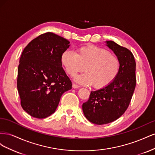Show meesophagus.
Returning <instances> with one entry per match:
<instances>
[{"instance_id": "esophagus-1", "label": "esophagus", "mask_w": 155, "mask_h": 155, "mask_svg": "<svg viewBox=\"0 0 155 155\" xmlns=\"http://www.w3.org/2000/svg\"><path fill=\"white\" fill-rule=\"evenodd\" d=\"M79 87H79L78 85H76V84H74V83L72 84V88H79Z\"/></svg>"}]
</instances>
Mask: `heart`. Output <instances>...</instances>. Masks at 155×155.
I'll return each instance as SVG.
<instances>
[{"instance_id":"heart-1","label":"heart","mask_w":155,"mask_h":155,"mask_svg":"<svg viewBox=\"0 0 155 155\" xmlns=\"http://www.w3.org/2000/svg\"><path fill=\"white\" fill-rule=\"evenodd\" d=\"M61 63L70 76L85 70L86 73L75 77L74 80L84 85L103 88L114 81L120 72L118 59L109 51L94 45L77 49V54L67 50L61 55Z\"/></svg>"}]
</instances>
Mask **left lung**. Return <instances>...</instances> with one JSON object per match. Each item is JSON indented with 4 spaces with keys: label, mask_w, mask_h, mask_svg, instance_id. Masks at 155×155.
I'll return each instance as SVG.
<instances>
[{
    "label": "left lung",
    "mask_w": 155,
    "mask_h": 155,
    "mask_svg": "<svg viewBox=\"0 0 155 155\" xmlns=\"http://www.w3.org/2000/svg\"><path fill=\"white\" fill-rule=\"evenodd\" d=\"M105 43L118 59L120 68L113 82L92 91L88 100L82 105L86 118L96 125L107 124L118 119L127 109L136 87L133 54L112 41H107Z\"/></svg>",
    "instance_id": "8db88e82"
}]
</instances>
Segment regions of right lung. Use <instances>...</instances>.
I'll return each mask as SVG.
<instances>
[{
	"label": "right lung",
	"instance_id": "add662e5",
	"mask_svg": "<svg viewBox=\"0 0 155 155\" xmlns=\"http://www.w3.org/2000/svg\"><path fill=\"white\" fill-rule=\"evenodd\" d=\"M70 42L51 32L33 39L23 50L18 67L17 90L22 109L36 118L54 113L72 82L62 68L61 55Z\"/></svg>",
	"mask_w": 155,
	"mask_h": 155
}]
</instances>
